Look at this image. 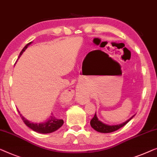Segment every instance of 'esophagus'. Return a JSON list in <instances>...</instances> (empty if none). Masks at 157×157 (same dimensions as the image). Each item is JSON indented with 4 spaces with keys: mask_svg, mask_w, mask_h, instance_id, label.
Wrapping results in <instances>:
<instances>
[{
    "mask_svg": "<svg viewBox=\"0 0 157 157\" xmlns=\"http://www.w3.org/2000/svg\"><path fill=\"white\" fill-rule=\"evenodd\" d=\"M79 103H81V104H86L87 103V101L86 99H82V100H79Z\"/></svg>",
    "mask_w": 157,
    "mask_h": 157,
    "instance_id": "esophagus-1",
    "label": "esophagus"
}]
</instances>
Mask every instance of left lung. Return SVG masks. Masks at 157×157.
<instances>
[{
    "label": "left lung",
    "instance_id": "obj_1",
    "mask_svg": "<svg viewBox=\"0 0 157 157\" xmlns=\"http://www.w3.org/2000/svg\"><path fill=\"white\" fill-rule=\"evenodd\" d=\"M135 115H133L131 118H129L128 120H127L126 122H123V123L120 124H117V125H107V124H105L103 123H102L101 121H99L98 119L96 117V115H95L94 117L92 118V120H90V126L94 128L95 130H96L99 132H102V133H110V132H113L116 131L117 129H119L120 128H122V127L125 125V124L128 123V122Z\"/></svg>",
    "mask_w": 157,
    "mask_h": 157
}]
</instances>
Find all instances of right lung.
<instances>
[{"instance_id":"obj_1","label":"right lung","mask_w":157,"mask_h":157,"mask_svg":"<svg viewBox=\"0 0 157 157\" xmlns=\"http://www.w3.org/2000/svg\"><path fill=\"white\" fill-rule=\"evenodd\" d=\"M31 44V42L27 44L23 49H22V51L20 52L19 56L22 55V54L23 53V52L28 48V47ZM19 113V111H18ZM20 117L22 120V121L24 122V123L26 124L27 126L29 127V128L33 129V130L37 132L43 133V134H47V133H51L57 130L59 128H60L63 125V120L62 119H59L56 116L52 114V116L49 118V120L47 122H43V123H33V122H29L28 120L25 119V118L22 116L21 114H20Z\"/></svg>"}]
</instances>
